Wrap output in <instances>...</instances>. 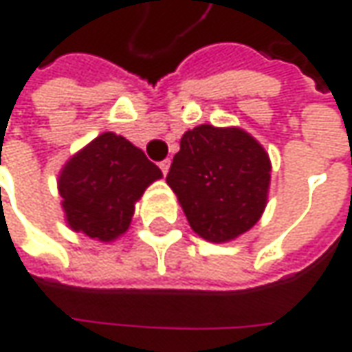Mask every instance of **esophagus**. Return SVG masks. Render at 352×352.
I'll list each match as a JSON object with an SVG mask.
<instances>
[{"instance_id": "obj_1", "label": "esophagus", "mask_w": 352, "mask_h": 352, "mask_svg": "<svg viewBox=\"0 0 352 352\" xmlns=\"http://www.w3.org/2000/svg\"><path fill=\"white\" fill-rule=\"evenodd\" d=\"M160 170H162V174H164V176L168 174V170H170V158H166V160H162V162H160Z\"/></svg>"}]
</instances>
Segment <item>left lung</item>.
<instances>
[{"label":"left lung","instance_id":"obj_1","mask_svg":"<svg viewBox=\"0 0 352 352\" xmlns=\"http://www.w3.org/2000/svg\"><path fill=\"white\" fill-rule=\"evenodd\" d=\"M270 168L268 153L247 131L199 125L184 133L166 182L197 235L227 243L261 219Z\"/></svg>","mask_w":352,"mask_h":352}]
</instances>
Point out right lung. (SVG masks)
Instances as JSON below:
<instances>
[{"label":"right lung","mask_w":352,"mask_h":352,"mask_svg":"<svg viewBox=\"0 0 352 352\" xmlns=\"http://www.w3.org/2000/svg\"><path fill=\"white\" fill-rule=\"evenodd\" d=\"M162 172L141 148L116 133H102L60 170L58 192L66 223L102 243L131 225L135 204Z\"/></svg>","instance_id":"1"}]
</instances>
